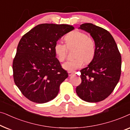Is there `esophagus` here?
<instances>
[{
  "label": "esophagus",
  "instance_id": "esophagus-1",
  "mask_svg": "<svg viewBox=\"0 0 130 130\" xmlns=\"http://www.w3.org/2000/svg\"><path fill=\"white\" fill-rule=\"evenodd\" d=\"M68 74L69 76H72L73 74H74V72H68Z\"/></svg>",
  "mask_w": 130,
  "mask_h": 130
}]
</instances>
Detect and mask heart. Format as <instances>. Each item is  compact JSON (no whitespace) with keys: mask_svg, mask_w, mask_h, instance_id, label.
I'll use <instances>...</instances> for the list:
<instances>
[{"mask_svg":"<svg viewBox=\"0 0 130 130\" xmlns=\"http://www.w3.org/2000/svg\"><path fill=\"white\" fill-rule=\"evenodd\" d=\"M66 45L58 41L55 44L54 50L58 60L63 62L67 57L68 48L75 47L74 58L65 62L63 68L69 72H74L83 66L84 61L89 63L93 60L96 52V44L92 37L84 32L74 30L65 37Z\"/></svg>","mask_w":130,"mask_h":130,"instance_id":"heart-1","label":"heart"}]
</instances>
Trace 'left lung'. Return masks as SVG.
I'll list each match as a JSON object with an SVG mask.
<instances>
[{
	"label": "left lung",
	"mask_w": 130,
	"mask_h": 130,
	"mask_svg": "<svg viewBox=\"0 0 130 130\" xmlns=\"http://www.w3.org/2000/svg\"><path fill=\"white\" fill-rule=\"evenodd\" d=\"M93 38L95 56L86 68L82 69V82L76 88L80 98L88 102L104 100L113 92L121 73V56L116 42L107 30L90 23L80 25Z\"/></svg>",
	"instance_id": "1"
}]
</instances>
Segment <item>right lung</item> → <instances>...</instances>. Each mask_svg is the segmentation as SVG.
<instances>
[{"instance_id": "1", "label": "right lung", "mask_w": 130, "mask_h": 130, "mask_svg": "<svg viewBox=\"0 0 130 130\" xmlns=\"http://www.w3.org/2000/svg\"><path fill=\"white\" fill-rule=\"evenodd\" d=\"M74 28L66 24H42L23 35L13 60L14 82L24 96L43 104L55 98L68 77L56 57L54 47Z\"/></svg>"}]
</instances>
